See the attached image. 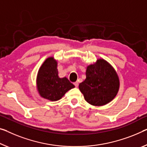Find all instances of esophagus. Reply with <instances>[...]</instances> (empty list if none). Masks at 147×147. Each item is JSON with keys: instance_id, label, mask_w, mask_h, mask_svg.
I'll return each instance as SVG.
<instances>
[{"instance_id": "1", "label": "esophagus", "mask_w": 147, "mask_h": 147, "mask_svg": "<svg viewBox=\"0 0 147 147\" xmlns=\"http://www.w3.org/2000/svg\"><path fill=\"white\" fill-rule=\"evenodd\" d=\"M74 85H75L76 87H78V85H79V83H78V81H76V82L74 83Z\"/></svg>"}]
</instances>
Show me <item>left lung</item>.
<instances>
[{"mask_svg":"<svg viewBox=\"0 0 147 147\" xmlns=\"http://www.w3.org/2000/svg\"><path fill=\"white\" fill-rule=\"evenodd\" d=\"M86 79L79 85L85 100L100 107L109 103L117 95L119 80L116 70L107 61L98 59L86 69Z\"/></svg>","mask_w":147,"mask_h":147,"instance_id":"8db88e82","label":"left lung"}]
</instances>
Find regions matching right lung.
I'll use <instances>...</instances> for the list:
<instances>
[{"mask_svg": "<svg viewBox=\"0 0 147 147\" xmlns=\"http://www.w3.org/2000/svg\"><path fill=\"white\" fill-rule=\"evenodd\" d=\"M57 64L53 57L47 58L40 67L36 80L40 96L51 101L60 100L66 92L75 87L66 77L59 78Z\"/></svg>", "mask_w": 147, "mask_h": 147, "instance_id": "add662e5", "label": "right lung"}]
</instances>
